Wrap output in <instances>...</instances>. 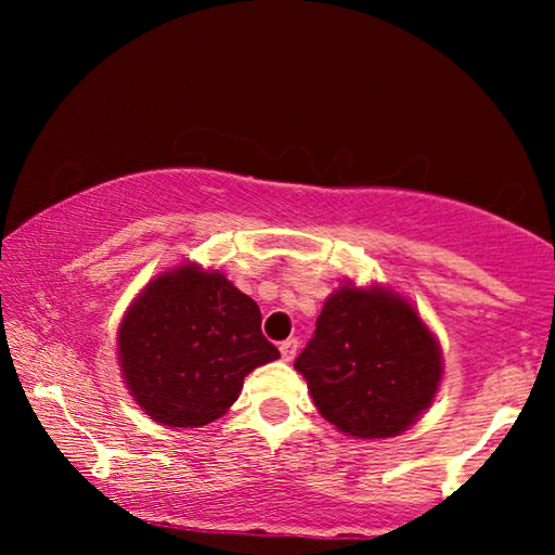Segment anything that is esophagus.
Masks as SVG:
<instances>
[{
    "mask_svg": "<svg viewBox=\"0 0 555 555\" xmlns=\"http://www.w3.org/2000/svg\"><path fill=\"white\" fill-rule=\"evenodd\" d=\"M295 353H298V340L295 338H287L280 344V356H283V361H293Z\"/></svg>",
    "mask_w": 555,
    "mask_h": 555,
    "instance_id": "34e87169",
    "label": "esophagus"
}]
</instances>
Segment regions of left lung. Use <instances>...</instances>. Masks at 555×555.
I'll return each instance as SVG.
<instances>
[{
    "label": "left lung",
    "instance_id": "8db88e82",
    "mask_svg": "<svg viewBox=\"0 0 555 555\" xmlns=\"http://www.w3.org/2000/svg\"><path fill=\"white\" fill-rule=\"evenodd\" d=\"M295 369L336 429L386 439L412 427L431 404L442 382V351L401 295L348 283L325 300Z\"/></svg>",
    "mask_w": 555,
    "mask_h": 555
}]
</instances>
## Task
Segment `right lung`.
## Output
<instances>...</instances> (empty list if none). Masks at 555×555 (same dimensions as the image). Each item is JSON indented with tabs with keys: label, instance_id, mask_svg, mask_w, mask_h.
I'll use <instances>...</instances> for the list:
<instances>
[{
	"label": "right lung",
	"instance_id": "right-lung-1",
	"mask_svg": "<svg viewBox=\"0 0 555 555\" xmlns=\"http://www.w3.org/2000/svg\"><path fill=\"white\" fill-rule=\"evenodd\" d=\"M262 313L222 272L179 264L143 287L118 328L135 404L166 427H204L237 401L249 371L280 359Z\"/></svg>",
	"mask_w": 555,
	"mask_h": 555
}]
</instances>
